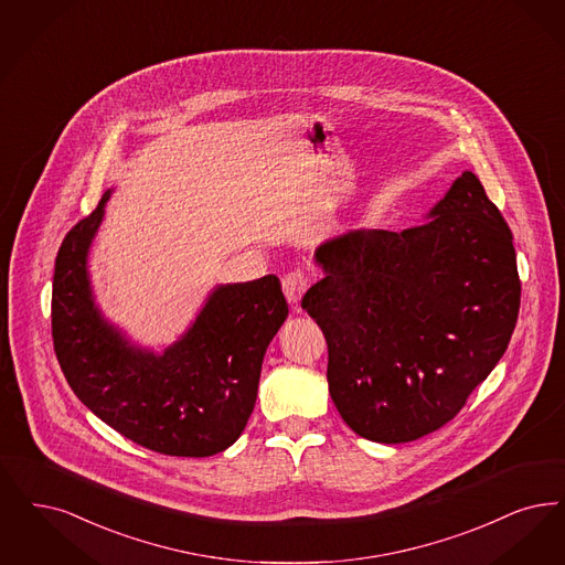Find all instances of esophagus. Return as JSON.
Masks as SVG:
<instances>
[{"label":"esophagus","mask_w":565,"mask_h":565,"mask_svg":"<svg viewBox=\"0 0 565 565\" xmlns=\"http://www.w3.org/2000/svg\"><path fill=\"white\" fill-rule=\"evenodd\" d=\"M281 288H284L286 298H288L292 305H298L300 296L307 292V288H309V277H307V273L296 269V271H290L288 275H284V279H281Z\"/></svg>","instance_id":"1"}]
</instances>
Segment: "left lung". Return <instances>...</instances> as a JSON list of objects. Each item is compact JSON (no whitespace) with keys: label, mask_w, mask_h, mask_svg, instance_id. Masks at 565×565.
Here are the masks:
<instances>
[{"label":"left lung","mask_w":565,"mask_h":565,"mask_svg":"<svg viewBox=\"0 0 565 565\" xmlns=\"http://www.w3.org/2000/svg\"><path fill=\"white\" fill-rule=\"evenodd\" d=\"M302 309L328 342L342 420L370 441L441 429L504 355L520 313L513 233L473 172L425 225L353 228L316 249Z\"/></svg>","instance_id":"obj_1"}]
</instances>
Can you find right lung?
Here are the masks:
<instances>
[{"instance_id": "add662e5", "label": "right lung", "mask_w": 565, "mask_h": 565, "mask_svg": "<svg viewBox=\"0 0 565 565\" xmlns=\"http://www.w3.org/2000/svg\"><path fill=\"white\" fill-rule=\"evenodd\" d=\"M96 210L65 235L52 281V339L73 393L147 450L212 456L237 441L256 404L263 358L288 317L275 275L214 288L193 326L161 355L130 344L92 298Z\"/></svg>"}]
</instances>
